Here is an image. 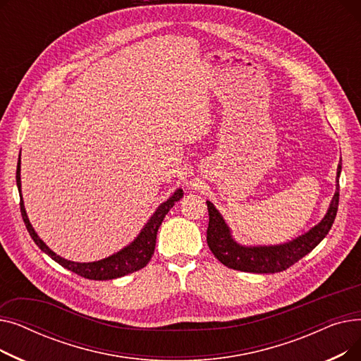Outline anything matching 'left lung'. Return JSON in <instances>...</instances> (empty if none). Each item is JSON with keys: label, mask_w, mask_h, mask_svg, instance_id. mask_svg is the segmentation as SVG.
I'll list each match as a JSON object with an SVG mask.
<instances>
[{"label": "left lung", "mask_w": 361, "mask_h": 361, "mask_svg": "<svg viewBox=\"0 0 361 361\" xmlns=\"http://www.w3.org/2000/svg\"><path fill=\"white\" fill-rule=\"evenodd\" d=\"M339 173L341 165L338 166V178ZM338 202L339 184H336V192L332 197L328 214L309 233L286 244L263 245V247L262 245L260 247H244V245L237 244L215 206L211 202H206L207 212H209L206 241L214 256L231 269L255 274H275L286 271L291 264L310 253L326 237L338 212Z\"/></svg>", "instance_id": "left-lung-1"}]
</instances>
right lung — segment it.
I'll list each match as a JSON object with an SVG mask.
<instances>
[{
	"label": "right lung",
	"instance_id": "obj_1",
	"mask_svg": "<svg viewBox=\"0 0 361 361\" xmlns=\"http://www.w3.org/2000/svg\"><path fill=\"white\" fill-rule=\"evenodd\" d=\"M16 181L18 187V193H20V212L25 221L26 228L32 237V240L36 243L37 247H39L42 252H45L51 259H54L56 263H60L63 268L78 274L86 279H93V281H106V279H114V278H120L128 274L136 272L142 268H145L147 262L150 260L152 255L155 252V244H157V234L159 226L165 218V215L169 212L171 207L174 206L176 202H178L183 197V190L178 188V190L171 196L166 202H164L157 212L152 215V218L147 221L145 225V228L142 233L137 235V238L133 241L130 245H127L126 249L121 252L112 255L106 259L98 260V262H90V263H78V262H70L67 259H63L61 256L55 255L52 250L48 249V245L37 237L35 230L32 228V225L29 222V218L25 211V204L22 199V183H20V158H18L17 162V173H16Z\"/></svg>",
	"mask_w": 361,
	"mask_h": 361
}]
</instances>
